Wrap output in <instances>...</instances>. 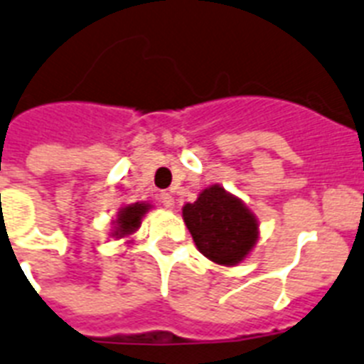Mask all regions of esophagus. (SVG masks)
Returning <instances> with one entry per match:
<instances>
[{
    "instance_id": "34e87169",
    "label": "esophagus",
    "mask_w": 364,
    "mask_h": 364,
    "mask_svg": "<svg viewBox=\"0 0 364 364\" xmlns=\"http://www.w3.org/2000/svg\"><path fill=\"white\" fill-rule=\"evenodd\" d=\"M159 200H161V203H163L166 209H172V207H173V198H172V194H170V192H163V194L159 196Z\"/></svg>"
}]
</instances>
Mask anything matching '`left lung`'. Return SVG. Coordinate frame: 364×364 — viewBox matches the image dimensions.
<instances>
[{"label": "left lung", "instance_id": "obj_1", "mask_svg": "<svg viewBox=\"0 0 364 364\" xmlns=\"http://www.w3.org/2000/svg\"><path fill=\"white\" fill-rule=\"evenodd\" d=\"M183 218L198 250L218 264L240 262L257 240V220L218 185L183 207Z\"/></svg>", "mask_w": 364, "mask_h": 364}]
</instances>
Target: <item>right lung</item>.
<instances>
[{
    "label": "right lung",
    "instance_id": "obj_1",
    "mask_svg": "<svg viewBox=\"0 0 364 364\" xmlns=\"http://www.w3.org/2000/svg\"><path fill=\"white\" fill-rule=\"evenodd\" d=\"M149 209V205L146 203H135V205H129V207H124L120 210V215H118V220H116V228L114 235L116 237H124V235H129L133 233L140 224V218L144 216L146 210Z\"/></svg>",
    "mask_w": 364,
    "mask_h": 364
}]
</instances>
